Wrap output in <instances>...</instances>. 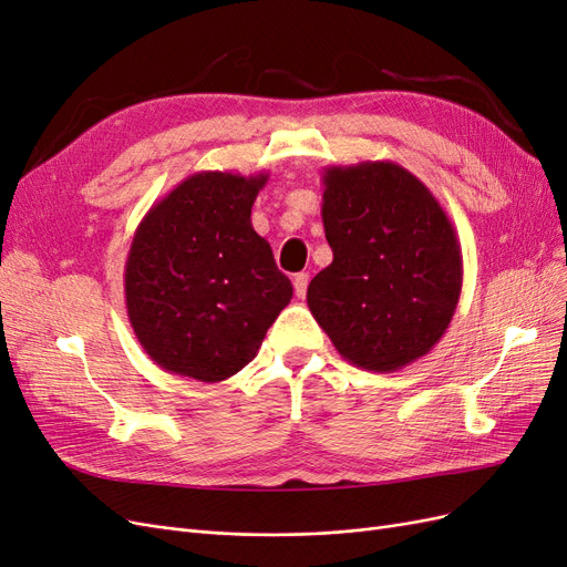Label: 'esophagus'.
Instances as JSON below:
<instances>
[{
  "label": "esophagus",
  "instance_id": "obj_1",
  "mask_svg": "<svg viewBox=\"0 0 567 567\" xmlns=\"http://www.w3.org/2000/svg\"><path fill=\"white\" fill-rule=\"evenodd\" d=\"M307 284H310V274H307V271H298L296 277H293V288H296V296H298V298H305Z\"/></svg>",
  "mask_w": 567,
  "mask_h": 567
}]
</instances>
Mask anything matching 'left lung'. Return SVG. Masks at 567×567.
<instances>
[{"label": "left lung", "instance_id": "left-lung-1", "mask_svg": "<svg viewBox=\"0 0 567 567\" xmlns=\"http://www.w3.org/2000/svg\"><path fill=\"white\" fill-rule=\"evenodd\" d=\"M321 219L333 262L307 305L350 364L390 373L433 350L461 296V246L447 213L392 161L323 169Z\"/></svg>", "mask_w": 567, "mask_h": 567}]
</instances>
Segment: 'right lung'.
I'll return each instance as SVG.
<instances>
[{"instance_id":"add662e5","label":"right lung","mask_w":567,"mask_h":567,"mask_svg":"<svg viewBox=\"0 0 567 567\" xmlns=\"http://www.w3.org/2000/svg\"><path fill=\"white\" fill-rule=\"evenodd\" d=\"M269 173H196L144 215L125 262L127 317L161 369L203 383L231 379L293 298L252 203Z\"/></svg>"}]
</instances>
